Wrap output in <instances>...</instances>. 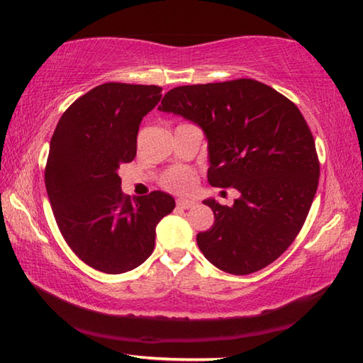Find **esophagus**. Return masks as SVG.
<instances>
[{"instance_id": "esophagus-1", "label": "esophagus", "mask_w": 363, "mask_h": 363, "mask_svg": "<svg viewBox=\"0 0 363 363\" xmlns=\"http://www.w3.org/2000/svg\"><path fill=\"white\" fill-rule=\"evenodd\" d=\"M177 208H182V210H190V208H195L196 203L194 200H189V199H179L176 201Z\"/></svg>"}]
</instances>
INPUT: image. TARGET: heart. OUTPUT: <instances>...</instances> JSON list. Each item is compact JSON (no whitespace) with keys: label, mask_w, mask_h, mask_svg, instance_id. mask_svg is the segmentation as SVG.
<instances>
[{"label":"heart","mask_w":363,"mask_h":363,"mask_svg":"<svg viewBox=\"0 0 363 363\" xmlns=\"http://www.w3.org/2000/svg\"><path fill=\"white\" fill-rule=\"evenodd\" d=\"M162 184L164 189L174 190V192H187L194 187L195 184V176L187 169L176 168L168 171L164 177L162 179Z\"/></svg>","instance_id":"obj_1"}]
</instances>
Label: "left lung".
Listing matches in <instances>:
<instances>
[{
    "label": "left lung",
    "instance_id": "obj_1",
    "mask_svg": "<svg viewBox=\"0 0 363 363\" xmlns=\"http://www.w3.org/2000/svg\"><path fill=\"white\" fill-rule=\"evenodd\" d=\"M160 112L194 121L208 139V182L233 187L232 206L205 200L214 213L196 243L213 266L247 275L274 262L303 227L320 163L314 136L294 104L251 78L177 86Z\"/></svg>",
    "mask_w": 363,
    "mask_h": 363
}]
</instances>
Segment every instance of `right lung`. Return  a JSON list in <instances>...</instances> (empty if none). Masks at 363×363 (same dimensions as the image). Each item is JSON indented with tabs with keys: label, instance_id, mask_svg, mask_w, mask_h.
Segmentation results:
<instances>
[{
	"label": "right lung",
	"instance_id": "add662e5",
	"mask_svg": "<svg viewBox=\"0 0 363 363\" xmlns=\"http://www.w3.org/2000/svg\"><path fill=\"white\" fill-rule=\"evenodd\" d=\"M160 99L155 84H99L65 110L51 138L45 184L54 218L73 253L101 272L140 266L155 248L160 219L176 206L160 190L131 199L118 176Z\"/></svg>",
	"mask_w": 363,
	"mask_h": 363
}]
</instances>
